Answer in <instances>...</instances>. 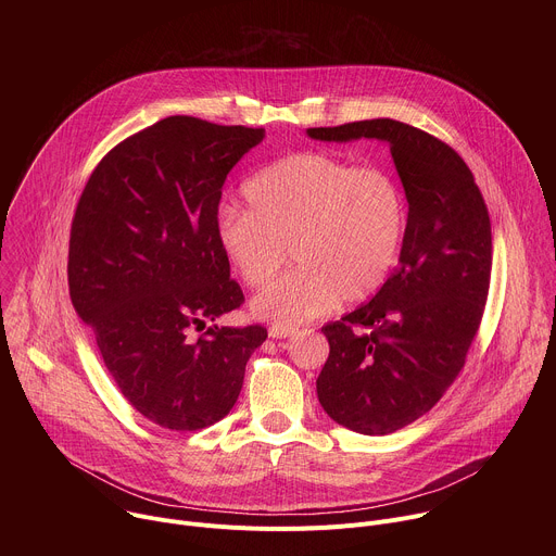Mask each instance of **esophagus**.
Instances as JSON below:
<instances>
[{"label": "esophagus", "instance_id": "1", "mask_svg": "<svg viewBox=\"0 0 556 556\" xmlns=\"http://www.w3.org/2000/svg\"><path fill=\"white\" fill-rule=\"evenodd\" d=\"M294 332H296V328H281V326H273L268 334H270L273 339H288V337H292Z\"/></svg>", "mask_w": 556, "mask_h": 556}]
</instances>
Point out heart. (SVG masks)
<instances>
[{
    "mask_svg": "<svg viewBox=\"0 0 556 556\" xmlns=\"http://www.w3.org/2000/svg\"><path fill=\"white\" fill-rule=\"evenodd\" d=\"M244 198L249 211L219 208L215 240L251 288L277 275L290 247L296 266L251 303L273 326L294 328L341 299L365 301L401 260L409 204L384 169L354 167L326 151L292 153L257 172Z\"/></svg>",
    "mask_w": 556,
    "mask_h": 556,
    "instance_id": "1",
    "label": "heart"
}]
</instances>
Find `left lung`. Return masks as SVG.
<instances>
[{
  "label": "left lung",
  "mask_w": 556,
  "mask_h": 556,
  "mask_svg": "<svg viewBox=\"0 0 556 556\" xmlns=\"http://www.w3.org/2000/svg\"><path fill=\"white\" fill-rule=\"evenodd\" d=\"M307 136L384 140L409 202L399 266L371 301L321 328L330 356L316 378L334 422L387 435L431 412L464 367L491 283L489 208L457 151L418 127L374 118Z\"/></svg>",
  "instance_id": "8db88e82"
}]
</instances>
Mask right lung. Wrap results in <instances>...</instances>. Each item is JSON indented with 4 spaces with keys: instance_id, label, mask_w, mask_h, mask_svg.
Returning a JSON list of instances; mask_svg holds the SVG:
<instances>
[{
    "instance_id": "obj_1",
    "label": "right lung",
    "mask_w": 556,
    "mask_h": 556,
    "mask_svg": "<svg viewBox=\"0 0 556 556\" xmlns=\"http://www.w3.org/2000/svg\"><path fill=\"white\" fill-rule=\"evenodd\" d=\"M264 136L262 127L163 118L118 142L78 198L67 255L72 305L125 401L163 429L222 420L268 337L262 326L201 331L244 303L215 219L228 172Z\"/></svg>"
}]
</instances>
